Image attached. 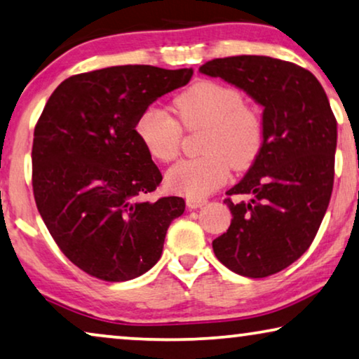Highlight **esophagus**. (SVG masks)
<instances>
[{"label":"esophagus","instance_id":"1","mask_svg":"<svg viewBox=\"0 0 359 359\" xmlns=\"http://www.w3.org/2000/svg\"><path fill=\"white\" fill-rule=\"evenodd\" d=\"M208 203V200H205V198H189L187 200V206L190 208V210H198V208L205 206Z\"/></svg>","mask_w":359,"mask_h":359}]
</instances>
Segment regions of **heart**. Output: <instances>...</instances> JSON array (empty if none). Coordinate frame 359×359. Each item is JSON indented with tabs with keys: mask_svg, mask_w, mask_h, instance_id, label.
Instances as JSON below:
<instances>
[{
	"mask_svg": "<svg viewBox=\"0 0 359 359\" xmlns=\"http://www.w3.org/2000/svg\"><path fill=\"white\" fill-rule=\"evenodd\" d=\"M175 119L159 108L138 117L135 130L149 156L169 163L179 156L184 128L203 130V156L175 164L165 174L169 190L201 198L226 184L229 170L248 169L263 148L264 124L259 111L245 103L231 85L200 80L175 96Z\"/></svg>",
	"mask_w": 359,
	"mask_h": 359,
	"instance_id": "obj_1",
	"label": "heart"
}]
</instances>
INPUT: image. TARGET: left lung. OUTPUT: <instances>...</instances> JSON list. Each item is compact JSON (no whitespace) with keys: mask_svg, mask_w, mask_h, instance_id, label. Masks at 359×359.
<instances>
[{"mask_svg":"<svg viewBox=\"0 0 359 359\" xmlns=\"http://www.w3.org/2000/svg\"><path fill=\"white\" fill-rule=\"evenodd\" d=\"M200 72L221 77L263 106V148L227 191L231 227L212 242L235 274L280 272L311 247L327 211L335 174L337 121L323 85L306 69L269 56H229ZM248 196L233 202L232 196Z\"/></svg>","mask_w":359,"mask_h":359,"instance_id":"1","label":"left lung"}]
</instances>
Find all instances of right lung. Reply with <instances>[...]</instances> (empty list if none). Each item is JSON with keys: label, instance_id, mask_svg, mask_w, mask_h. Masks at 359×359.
Instances as JSON below:
<instances>
[{"label": "right lung", "instance_id": "add662e5", "mask_svg": "<svg viewBox=\"0 0 359 359\" xmlns=\"http://www.w3.org/2000/svg\"><path fill=\"white\" fill-rule=\"evenodd\" d=\"M191 74L145 64L98 69L66 79L46 101L32 145L35 203L57 247L88 276L130 280L161 258L185 201L143 200L163 175L135 126Z\"/></svg>", "mask_w": 359, "mask_h": 359}]
</instances>
